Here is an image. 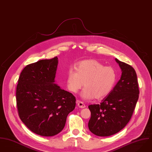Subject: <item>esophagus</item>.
<instances>
[{
  "label": "esophagus",
  "mask_w": 152,
  "mask_h": 152,
  "mask_svg": "<svg viewBox=\"0 0 152 152\" xmlns=\"http://www.w3.org/2000/svg\"><path fill=\"white\" fill-rule=\"evenodd\" d=\"M77 106L80 108H85L86 107V105L81 101H77Z\"/></svg>",
  "instance_id": "34e87169"
}]
</instances>
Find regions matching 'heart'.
Masks as SVG:
<instances>
[{
    "mask_svg": "<svg viewBox=\"0 0 152 152\" xmlns=\"http://www.w3.org/2000/svg\"><path fill=\"white\" fill-rule=\"evenodd\" d=\"M76 70L69 69L66 76L68 89L73 93L83 86V98L101 99L107 96L117 80V73L112 66H105L96 60L82 61L76 65Z\"/></svg>",
    "mask_w": 152,
    "mask_h": 152,
    "instance_id": "heart-1",
    "label": "heart"
}]
</instances>
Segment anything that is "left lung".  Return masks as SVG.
<instances>
[{
	"mask_svg": "<svg viewBox=\"0 0 152 152\" xmlns=\"http://www.w3.org/2000/svg\"><path fill=\"white\" fill-rule=\"evenodd\" d=\"M121 68V79L100 104L88 106V127L98 136H109L123 129L130 120L139 99V85L134 68L115 59Z\"/></svg>",
	"mask_w": 152,
	"mask_h": 152,
	"instance_id": "left-lung-1",
	"label": "left lung"
}]
</instances>
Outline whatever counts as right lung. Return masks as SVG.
I'll return each mask as SVG.
<instances>
[{"instance_id":"right-lung-1","label":"right lung","mask_w":152,"mask_h":152,"mask_svg":"<svg viewBox=\"0 0 152 152\" xmlns=\"http://www.w3.org/2000/svg\"><path fill=\"white\" fill-rule=\"evenodd\" d=\"M58 63L56 56L27 65L16 87L20 119L32 132L42 136L60 133L76 106L75 97L54 83Z\"/></svg>"}]
</instances>
